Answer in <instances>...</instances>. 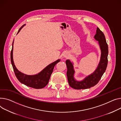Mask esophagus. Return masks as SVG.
I'll return each instance as SVG.
<instances>
[{
  "label": "esophagus",
  "instance_id": "obj_1",
  "mask_svg": "<svg viewBox=\"0 0 121 121\" xmlns=\"http://www.w3.org/2000/svg\"><path fill=\"white\" fill-rule=\"evenodd\" d=\"M69 53L68 52H65V53H64L63 57H64V58H68L69 57Z\"/></svg>",
  "mask_w": 121,
  "mask_h": 121
}]
</instances>
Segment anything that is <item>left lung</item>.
<instances>
[{"mask_svg":"<svg viewBox=\"0 0 121 121\" xmlns=\"http://www.w3.org/2000/svg\"><path fill=\"white\" fill-rule=\"evenodd\" d=\"M94 37L96 41H98L101 54L98 65L92 73L87 76L81 81H77L74 77L75 70L73 67V63L69 60H67L66 61L67 67V75L68 82L69 85L74 89L84 90L94 86L100 81L106 70L108 62V50L105 36L103 32L97 27Z\"/></svg>","mask_w":121,"mask_h":121,"instance_id":"obj_1","label":"left lung"}]
</instances>
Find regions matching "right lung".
<instances>
[{
  "instance_id": "obj_1",
  "label": "right lung",
  "mask_w": 121,
  "mask_h": 121,
  "mask_svg": "<svg viewBox=\"0 0 121 121\" xmlns=\"http://www.w3.org/2000/svg\"><path fill=\"white\" fill-rule=\"evenodd\" d=\"M25 25V24L23 25L19 29L17 34L19 33L20 30ZM13 42L12 49L11 52V60L16 77H17L20 83L25 85L28 86L36 88V89H40V88L44 87L49 83L51 75L53 72V68L55 65L60 61V59H59L49 64V65H48L37 74L35 75H27L24 74L19 71L14 65L13 60Z\"/></svg>"
}]
</instances>
